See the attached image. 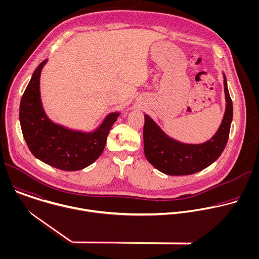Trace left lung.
<instances>
[{"instance_id":"left-lung-1","label":"left lung","mask_w":259,"mask_h":259,"mask_svg":"<svg viewBox=\"0 0 259 259\" xmlns=\"http://www.w3.org/2000/svg\"><path fill=\"white\" fill-rule=\"evenodd\" d=\"M224 85L227 105L223 122L214 136L204 143L179 142L169 137L151 117L144 115V155L155 168L167 175H190L207 168L223 154L233 120V102L225 75Z\"/></svg>"}]
</instances>
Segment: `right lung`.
<instances>
[{"label": "right lung", "instance_id": "1", "mask_svg": "<svg viewBox=\"0 0 259 259\" xmlns=\"http://www.w3.org/2000/svg\"><path fill=\"white\" fill-rule=\"evenodd\" d=\"M47 59L33 71L22 95L19 121L30 153L40 161L64 171H78L94 163L102 154L110 128L120 113H110L92 132H81L52 122L41 101L40 77Z\"/></svg>", "mask_w": 259, "mask_h": 259}]
</instances>
